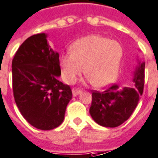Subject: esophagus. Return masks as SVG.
Returning <instances> with one entry per match:
<instances>
[{"instance_id": "1", "label": "esophagus", "mask_w": 158, "mask_h": 158, "mask_svg": "<svg viewBox=\"0 0 158 158\" xmlns=\"http://www.w3.org/2000/svg\"><path fill=\"white\" fill-rule=\"evenodd\" d=\"M72 91H73V96H77V95L81 92V90L80 89H77V88H73Z\"/></svg>"}]
</instances>
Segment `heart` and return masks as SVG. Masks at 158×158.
Listing matches in <instances>:
<instances>
[{
    "mask_svg": "<svg viewBox=\"0 0 158 158\" xmlns=\"http://www.w3.org/2000/svg\"><path fill=\"white\" fill-rule=\"evenodd\" d=\"M71 51L60 56L65 82L73 84L84 68L85 74L95 87L107 86L117 79L123 49L116 41L98 35L88 36L75 42Z\"/></svg>",
    "mask_w": 158,
    "mask_h": 158,
    "instance_id": "obj_1",
    "label": "heart"
}]
</instances>
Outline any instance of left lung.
Instances as JSON below:
<instances>
[{
	"instance_id": "1",
	"label": "left lung",
	"mask_w": 158,
	"mask_h": 158,
	"mask_svg": "<svg viewBox=\"0 0 158 158\" xmlns=\"http://www.w3.org/2000/svg\"><path fill=\"white\" fill-rule=\"evenodd\" d=\"M133 82V87L121 89L113 84L102 91L91 90L90 114L98 124L106 127H116L131 116L143 94L144 63H140L137 68Z\"/></svg>"
}]
</instances>
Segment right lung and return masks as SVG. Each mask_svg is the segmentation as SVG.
<instances>
[{"instance_id":"right-lung-1","label":"right lung","mask_w":158,"mask_h":158,"mask_svg":"<svg viewBox=\"0 0 158 158\" xmlns=\"http://www.w3.org/2000/svg\"><path fill=\"white\" fill-rule=\"evenodd\" d=\"M12 72L14 100L23 117L40 130L60 126L73 93L69 85L57 79L59 54L48 46L44 33L28 37L19 46Z\"/></svg>"}]
</instances>
